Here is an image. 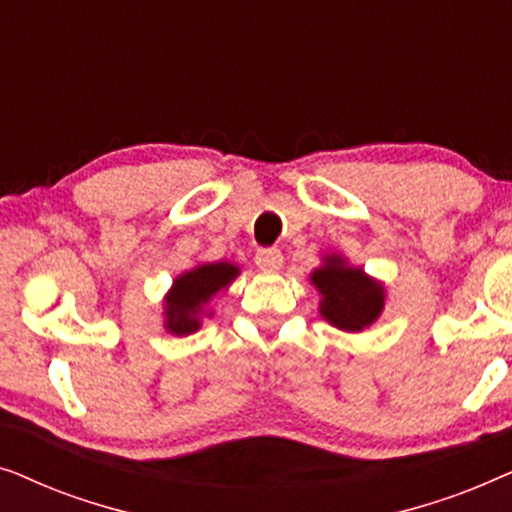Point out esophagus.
I'll use <instances>...</instances> for the list:
<instances>
[{
    "label": "esophagus",
    "instance_id": "34e87169",
    "mask_svg": "<svg viewBox=\"0 0 512 512\" xmlns=\"http://www.w3.org/2000/svg\"><path fill=\"white\" fill-rule=\"evenodd\" d=\"M282 261H284V256L279 249H261L256 254V265L263 272H277L279 268H282Z\"/></svg>",
    "mask_w": 512,
    "mask_h": 512
}]
</instances>
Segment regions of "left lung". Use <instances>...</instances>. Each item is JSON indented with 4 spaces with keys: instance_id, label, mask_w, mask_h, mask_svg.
Returning <instances> with one entry per match:
<instances>
[{
    "instance_id": "obj_1",
    "label": "left lung",
    "mask_w": 512,
    "mask_h": 512,
    "mask_svg": "<svg viewBox=\"0 0 512 512\" xmlns=\"http://www.w3.org/2000/svg\"><path fill=\"white\" fill-rule=\"evenodd\" d=\"M321 293L319 312L328 324L347 333L373 326L384 310V286L342 256H324V265L310 275Z\"/></svg>"
}]
</instances>
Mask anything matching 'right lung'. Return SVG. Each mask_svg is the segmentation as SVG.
I'll return each instance as SVG.
<instances>
[{
  "label": "right lung",
  "mask_w": 512,
  "mask_h": 512,
  "mask_svg": "<svg viewBox=\"0 0 512 512\" xmlns=\"http://www.w3.org/2000/svg\"><path fill=\"white\" fill-rule=\"evenodd\" d=\"M237 275H240V268L226 261L195 265L193 270L179 275L165 298L167 331L172 335H188L198 331L205 305L221 289H226Z\"/></svg>",
  "instance_id": "add662e5"
}]
</instances>
